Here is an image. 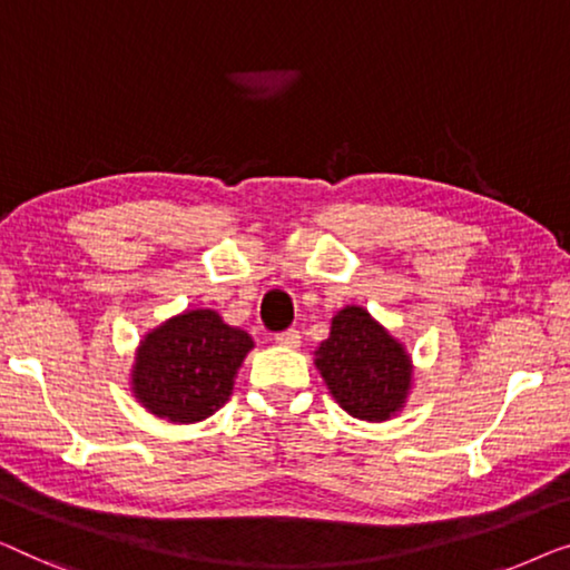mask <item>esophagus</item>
<instances>
[{"instance_id": "obj_1", "label": "esophagus", "mask_w": 570, "mask_h": 570, "mask_svg": "<svg viewBox=\"0 0 570 570\" xmlns=\"http://www.w3.org/2000/svg\"><path fill=\"white\" fill-rule=\"evenodd\" d=\"M302 335H299V331H294V327H288V331H282V333H276L274 335V341L278 343V346H286V348H296L299 346V341Z\"/></svg>"}]
</instances>
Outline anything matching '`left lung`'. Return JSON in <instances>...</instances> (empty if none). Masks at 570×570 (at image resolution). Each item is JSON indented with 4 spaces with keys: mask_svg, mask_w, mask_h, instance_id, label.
Segmentation results:
<instances>
[{
    "mask_svg": "<svg viewBox=\"0 0 570 570\" xmlns=\"http://www.w3.org/2000/svg\"><path fill=\"white\" fill-rule=\"evenodd\" d=\"M315 366L343 411L362 421H387L403 411L413 364L403 343L364 307L348 304L315 351Z\"/></svg>",
    "mask_w": 570,
    "mask_h": 570,
    "instance_id": "obj_1",
    "label": "left lung"
}]
</instances>
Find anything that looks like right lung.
Instances as JSON below:
<instances>
[{"label": "right lung", "instance_id": "add662e5", "mask_svg": "<svg viewBox=\"0 0 570 570\" xmlns=\"http://www.w3.org/2000/svg\"><path fill=\"white\" fill-rule=\"evenodd\" d=\"M253 338L214 309H188L144 335L131 368L134 397L173 423H196L227 403Z\"/></svg>", "mask_w": 570, "mask_h": 570}]
</instances>
